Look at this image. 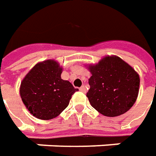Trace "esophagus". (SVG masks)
<instances>
[{
    "mask_svg": "<svg viewBox=\"0 0 156 156\" xmlns=\"http://www.w3.org/2000/svg\"><path fill=\"white\" fill-rule=\"evenodd\" d=\"M80 91L83 92V93H86V87H85V86H81L80 87Z\"/></svg>",
    "mask_w": 156,
    "mask_h": 156,
    "instance_id": "esophagus-1",
    "label": "esophagus"
}]
</instances>
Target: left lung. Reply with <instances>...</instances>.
Instances as JSON below:
<instances>
[{
    "mask_svg": "<svg viewBox=\"0 0 156 156\" xmlns=\"http://www.w3.org/2000/svg\"><path fill=\"white\" fill-rule=\"evenodd\" d=\"M92 76L87 97L94 108L105 116L121 115L136 101L140 78L128 63L117 56H107L89 66Z\"/></svg>",
    "mask_w": 156,
    "mask_h": 156,
    "instance_id": "obj_1",
    "label": "left lung"
}]
</instances>
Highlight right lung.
Instances as JSON below:
<instances>
[{"label": "right lung", "instance_id": "add662e5", "mask_svg": "<svg viewBox=\"0 0 156 156\" xmlns=\"http://www.w3.org/2000/svg\"><path fill=\"white\" fill-rule=\"evenodd\" d=\"M62 72L56 62L48 60L36 64L23 79L21 100L34 116L41 120L58 116L78 91L69 81L62 79Z\"/></svg>", "mask_w": 156, "mask_h": 156}]
</instances>
